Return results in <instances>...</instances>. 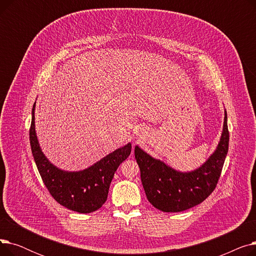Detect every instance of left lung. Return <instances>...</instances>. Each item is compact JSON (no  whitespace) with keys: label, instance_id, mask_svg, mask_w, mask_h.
Here are the masks:
<instances>
[{"label":"left lung","instance_id":"8db88e82","mask_svg":"<svg viewBox=\"0 0 256 256\" xmlns=\"http://www.w3.org/2000/svg\"><path fill=\"white\" fill-rule=\"evenodd\" d=\"M228 142L230 132L225 110L223 130L216 150L194 170L184 172L174 169L136 145L135 158L150 202L166 212H182L202 202L216 188L228 152Z\"/></svg>","mask_w":256,"mask_h":256}]
</instances>
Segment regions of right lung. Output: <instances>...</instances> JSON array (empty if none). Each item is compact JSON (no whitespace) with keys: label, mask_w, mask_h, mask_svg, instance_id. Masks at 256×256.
<instances>
[{"label":"right lung","mask_w":256,"mask_h":256,"mask_svg":"<svg viewBox=\"0 0 256 256\" xmlns=\"http://www.w3.org/2000/svg\"><path fill=\"white\" fill-rule=\"evenodd\" d=\"M35 106L36 102L32 109L30 144L40 176L50 195L61 206L80 214L100 208L106 200L115 171L130 154V142L83 170L60 169L50 162L39 145L35 130Z\"/></svg>","instance_id":"add662e5"}]
</instances>
